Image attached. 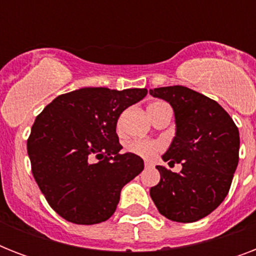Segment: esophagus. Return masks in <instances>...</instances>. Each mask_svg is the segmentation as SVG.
Instances as JSON below:
<instances>
[{
    "label": "esophagus",
    "instance_id": "esophagus-1",
    "mask_svg": "<svg viewBox=\"0 0 256 256\" xmlns=\"http://www.w3.org/2000/svg\"><path fill=\"white\" fill-rule=\"evenodd\" d=\"M144 166L146 168H152V166H154V164H152V160H144Z\"/></svg>",
    "mask_w": 256,
    "mask_h": 256
}]
</instances>
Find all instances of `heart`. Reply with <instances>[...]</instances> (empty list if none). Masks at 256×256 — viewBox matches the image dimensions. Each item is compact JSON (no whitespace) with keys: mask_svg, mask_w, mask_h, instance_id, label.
Segmentation results:
<instances>
[{"mask_svg":"<svg viewBox=\"0 0 256 256\" xmlns=\"http://www.w3.org/2000/svg\"><path fill=\"white\" fill-rule=\"evenodd\" d=\"M126 150L134 156L142 158H152L160 150V144L156 140H136L126 144Z\"/></svg>","mask_w":256,"mask_h":256,"instance_id":"1","label":"heart"}]
</instances>
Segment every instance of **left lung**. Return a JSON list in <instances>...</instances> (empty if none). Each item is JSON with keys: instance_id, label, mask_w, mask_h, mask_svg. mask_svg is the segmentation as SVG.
<instances>
[{"instance_id": "1", "label": "left lung", "mask_w": 256, "mask_h": 256, "mask_svg": "<svg viewBox=\"0 0 256 256\" xmlns=\"http://www.w3.org/2000/svg\"><path fill=\"white\" fill-rule=\"evenodd\" d=\"M150 94L174 110L175 136L162 160L182 164L180 172L156 166L160 180L150 196L170 220L196 222L228 194L239 160V130L218 102L191 88L166 86Z\"/></svg>"}]
</instances>
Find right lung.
<instances>
[{"label": "right lung", "mask_w": 256, "mask_h": 256, "mask_svg": "<svg viewBox=\"0 0 256 256\" xmlns=\"http://www.w3.org/2000/svg\"><path fill=\"white\" fill-rule=\"evenodd\" d=\"M146 88H82L58 96L36 118L28 140L32 172L56 212L76 224L108 220L122 187L144 170V160L120 154V112Z\"/></svg>", "instance_id": "add662e5"}]
</instances>
